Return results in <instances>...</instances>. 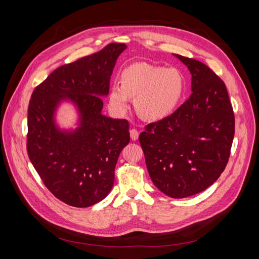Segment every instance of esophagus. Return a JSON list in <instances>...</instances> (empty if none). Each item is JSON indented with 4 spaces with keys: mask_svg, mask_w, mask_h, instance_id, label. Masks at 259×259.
<instances>
[{
    "mask_svg": "<svg viewBox=\"0 0 259 259\" xmlns=\"http://www.w3.org/2000/svg\"><path fill=\"white\" fill-rule=\"evenodd\" d=\"M130 135H131L132 140H137L138 136H139V132L136 128H132L130 131Z\"/></svg>",
    "mask_w": 259,
    "mask_h": 259,
    "instance_id": "34e87169",
    "label": "esophagus"
}]
</instances>
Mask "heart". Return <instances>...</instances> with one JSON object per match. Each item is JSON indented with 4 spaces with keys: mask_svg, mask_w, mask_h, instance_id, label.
Instances as JSON below:
<instances>
[{
    "mask_svg": "<svg viewBox=\"0 0 259 259\" xmlns=\"http://www.w3.org/2000/svg\"><path fill=\"white\" fill-rule=\"evenodd\" d=\"M185 92V79L179 70L137 62L121 73V85L112 84L109 103L116 112H124L130 97H135L137 112L147 120H160L178 106Z\"/></svg>",
    "mask_w": 259,
    "mask_h": 259,
    "instance_id": "obj_1",
    "label": "heart"
}]
</instances>
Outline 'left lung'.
Segmentation results:
<instances>
[{
  "instance_id": "8db88e82",
  "label": "left lung",
  "mask_w": 259,
  "mask_h": 259,
  "mask_svg": "<svg viewBox=\"0 0 259 259\" xmlns=\"http://www.w3.org/2000/svg\"><path fill=\"white\" fill-rule=\"evenodd\" d=\"M192 94L177 110L139 135L154 186L174 199L204 191L224 171L234 136V114L224 81L203 62L180 55Z\"/></svg>"
}]
</instances>
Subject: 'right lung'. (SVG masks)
<instances>
[{
  "label": "right lung",
  "instance_id": "right-lung-1",
  "mask_svg": "<svg viewBox=\"0 0 259 259\" xmlns=\"http://www.w3.org/2000/svg\"><path fill=\"white\" fill-rule=\"evenodd\" d=\"M126 49L110 43L101 51L57 68L34 89L28 108L27 151L45 187L60 201L89 207L104 200L114 182L128 122L101 113L115 61ZM74 103L79 127L61 131L53 115L61 101Z\"/></svg>",
  "mask_w": 259,
  "mask_h": 259
}]
</instances>
